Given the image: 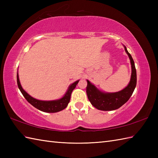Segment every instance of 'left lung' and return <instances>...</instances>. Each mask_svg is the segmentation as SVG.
I'll use <instances>...</instances> for the list:
<instances>
[{
  "instance_id": "1",
  "label": "left lung",
  "mask_w": 158,
  "mask_h": 158,
  "mask_svg": "<svg viewBox=\"0 0 158 158\" xmlns=\"http://www.w3.org/2000/svg\"><path fill=\"white\" fill-rule=\"evenodd\" d=\"M125 52L130 60L131 73L130 81L125 88L117 92H104L98 89L88 80H87L88 85L86 87V93L88 98L92 105L98 110H113L119 109L132 96L136 85V70L135 62L132 56L127 52L124 46Z\"/></svg>"
}]
</instances>
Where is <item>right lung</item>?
I'll return each mask as SVG.
<instances>
[{"label": "right lung", "instance_id": "add662e5", "mask_svg": "<svg viewBox=\"0 0 158 158\" xmlns=\"http://www.w3.org/2000/svg\"><path fill=\"white\" fill-rule=\"evenodd\" d=\"M79 81V80H77L75 82L70 84L69 86L68 89H67L64 95L61 98L53 100H41L33 98L22 88L21 83H20L19 81L18 70V73H17V83H18V85L20 92H22L24 98L30 104H31L33 106H35V108L45 113H56L64 109L68 106V104L70 102V95H71L73 90L75 88Z\"/></svg>", "mask_w": 158, "mask_h": 158}]
</instances>
